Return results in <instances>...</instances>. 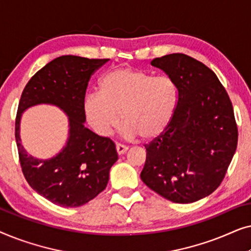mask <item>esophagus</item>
Here are the masks:
<instances>
[{
    "label": "esophagus",
    "mask_w": 251,
    "mask_h": 251,
    "mask_svg": "<svg viewBox=\"0 0 251 251\" xmlns=\"http://www.w3.org/2000/svg\"><path fill=\"white\" fill-rule=\"evenodd\" d=\"M129 147L126 146V145H122V144H116V151H118V153L121 155V154H125L126 151H128Z\"/></svg>",
    "instance_id": "obj_1"
}]
</instances>
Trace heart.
Instances as JSON below:
<instances>
[{"instance_id": "1", "label": "heart", "mask_w": 251, "mask_h": 251, "mask_svg": "<svg viewBox=\"0 0 251 251\" xmlns=\"http://www.w3.org/2000/svg\"><path fill=\"white\" fill-rule=\"evenodd\" d=\"M177 101V85L170 76L119 67L102 75L98 94L87 96L83 111L99 135L107 136L118 128L122 115L125 135L147 140L167 129Z\"/></svg>"}]
</instances>
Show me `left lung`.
Segmentation results:
<instances>
[{
	"label": "left lung",
	"instance_id": "1",
	"mask_svg": "<svg viewBox=\"0 0 251 251\" xmlns=\"http://www.w3.org/2000/svg\"><path fill=\"white\" fill-rule=\"evenodd\" d=\"M151 64L175 81L178 101L167 129L145 145L140 178L167 200L192 203L217 190L235 153L232 101L214 72L187 54H167Z\"/></svg>",
	"mask_w": 251,
	"mask_h": 251
}]
</instances>
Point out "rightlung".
I'll list each match as a JSON object with an SVG mask.
<instances>
[{"mask_svg": "<svg viewBox=\"0 0 251 251\" xmlns=\"http://www.w3.org/2000/svg\"><path fill=\"white\" fill-rule=\"evenodd\" d=\"M107 60L58 57L33 75L20 97L15 136L23 174L34 191L61 207H80L97 197L107 186L109 169L118 160L114 142L84 126L88 82ZM36 103L59 105L70 118L68 145L44 161L28 156L19 137L21 113Z\"/></svg>", "mask_w": 251, "mask_h": 251, "instance_id": "obj_1", "label": "right lung"}]
</instances>
